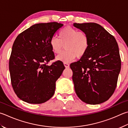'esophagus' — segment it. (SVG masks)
I'll return each mask as SVG.
<instances>
[{"instance_id":"esophagus-1","label":"esophagus","mask_w":128,"mask_h":128,"mask_svg":"<svg viewBox=\"0 0 128 128\" xmlns=\"http://www.w3.org/2000/svg\"><path fill=\"white\" fill-rule=\"evenodd\" d=\"M64 65L66 68H69V64L68 63H67V62H64Z\"/></svg>"}]
</instances>
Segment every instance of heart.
<instances>
[{"label": "heart", "instance_id": "1", "mask_svg": "<svg viewBox=\"0 0 128 128\" xmlns=\"http://www.w3.org/2000/svg\"><path fill=\"white\" fill-rule=\"evenodd\" d=\"M50 45L55 54H59L65 46L64 52L58 55L56 59L64 62H70L76 57H83L90 46V40L84 32L71 26H66L59 31V38L53 36Z\"/></svg>", "mask_w": 128, "mask_h": 128}]
</instances>
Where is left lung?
Masks as SVG:
<instances>
[{"instance_id": "1", "label": "left lung", "mask_w": 128, "mask_h": 128, "mask_svg": "<svg viewBox=\"0 0 128 128\" xmlns=\"http://www.w3.org/2000/svg\"><path fill=\"white\" fill-rule=\"evenodd\" d=\"M73 25L85 32L90 40L86 54L70 65L76 93L85 103L101 104L110 98L117 86L121 69L118 43L98 24L74 23Z\"/></svg>"}]
</instances>
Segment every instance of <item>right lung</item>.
Returning a JSON list of instances; mask_svg holds the SVG:
<instances>
[{
	"label": "right lung",
	"instance_id": "right-lung-1",
	"mask_svg": "<svg viewBox=\"0 0 128 128\" xmlns=\"http://www.w3.org/2000/svg\"><path fill=\"white\" fill-rule=\"evenodd\" d=\"M63 24L56 22L35 24L18 35L9 62L11 83L18 98L29 104L45 102L54 94L55 82L65 69L56 61L50 38Z\"/></svg>",
	"mask_w": 128,
	"mask_h": 128
}]
</instances>
